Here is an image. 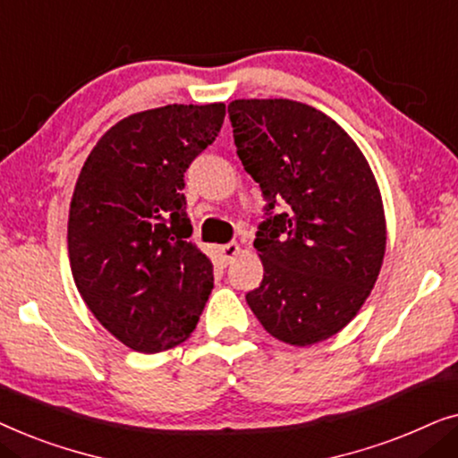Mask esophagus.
Instances as JSON below:
<instances>
[{
  "instance_id": "1",
  "label": "esophagus",
  "mask_w": 458,
  "mask_h": 458,
  "mask_svg": "<svg viewBox=\"0 0 458 458\" xmlns=\"http://www.w3.org/2000/svg\"><path fill=\"white\" fill-rule=\"evenodd\" d=\"M221 254H223V260L229 265V262H233L235 256L240 254V243H235V242L225 243V246L221 248Z\"/></svg>"
}]
</instances>
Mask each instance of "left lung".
<instances>
[{"mask_svg": "<svg viewBox=\"0 0 458 458\" xmlns=\"http://www.w3.org/2000/svg\"><path fill=\"white\" fill-rule=\"evenodd\" d=\"M243 168L260 185L265 267L246 302L292 346L335 335L356 317L386 254V216L371 166L335 121L293 99L229 104Z\"/></svg>", "mask_w": 458, "mask_h": 458, "instance_id": "obj_1", "label": "left lung"}]
</instances>
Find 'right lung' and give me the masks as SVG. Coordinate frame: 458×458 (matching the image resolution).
I'll return each instance as SVG.
<instances>
[{
	"instance_id": "right-lung-1",
	"label": "right lung",
	"mask_w": 458,
	"mask_h": 458,
	"mask_svg": "<svg viewBox=\"0 0 458 458\" xmlns=\"http://www.w3.org/2000/svg\"><path fill=\"white\" fill-rule=\"evenodd\" d=\"M225 104L137 112L87 156L68 215L74 284L124 346L160 352L196 329L215 275L190 242L185 171L216 140Z\"/></svg>"
}]
</instances>
